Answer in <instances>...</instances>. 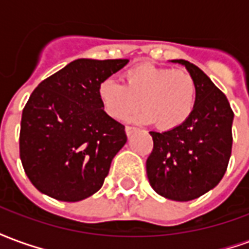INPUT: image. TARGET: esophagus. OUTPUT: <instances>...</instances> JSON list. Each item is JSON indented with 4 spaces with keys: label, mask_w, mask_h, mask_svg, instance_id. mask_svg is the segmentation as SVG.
<instances>
[{
    "label": "esophagus",
    "mask_w": 249,
    "mask_h": 249,
    "mask_svg": "<svg viewBox=\"0 0 249 249\" xmlns=\"http://www.w3.org/2000/svg\"><path fill=\"white\" fill-rule=\"evenodd\" d=\"M136 130H137V128H136V126H129V125H128V126H125V133H126V136H128V137H129V136L132 135L133 132H136Z\"/></svg>",
    "instance_id": "34e87169"
}]
</instances>
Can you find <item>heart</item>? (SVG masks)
Masks as SVG:
<instances>
[{
    "mask_svg": "<svg viewBox=\"0 0 249 249\" xmlns=\"http://www.w3.org/2000/svg\"><path fill=\"white\" fill-rule=\"evenodd\" d=\"M97 98L109 117L124 120L142 107L135 119L171 130L183 125L196 108L197 87L183 69L139 64L124 73V84L112 77L98 82Z\"/></svg>",
    "mask_w": 249,
    "mask_h": 249,
    "instance_id": "1",
    "label": "heart"
}]
</instances>
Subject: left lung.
I'll list each match as a JSON object with an SVG mask.
<instances>
[{"label":"left lung","instance_id":"left-lung-1","mask_svg":"<svg viewBox=\"0 0 249 249\" xmlns=\"http://www.w3.org/2000/svg\"><path fill=\"white\" fill-rule=\"evenodd\" d=\"M183 64L197 87L192 116L175 129L149 132L153 149L146 159L152 188L169 200L189 201L220 183L232 152L233 110L228 98L200 68Z\"/></svg>","mask_w":249,"mask_h":249}]
</instances>
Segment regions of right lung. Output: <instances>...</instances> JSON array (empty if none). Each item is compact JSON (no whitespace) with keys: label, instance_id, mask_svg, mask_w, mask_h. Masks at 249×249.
Returning <instances> with one entry per match:
<instances>
[{"label":"right lung","instance_id":"obj_1","mask_svg":"<svg viewBox=\"0 0 249 249\" xmlns=\"http://www.w3.org/2000/svg\"><path fill=\"white\" fill-rule=\"evenodd\" d=\"M128 60L80 58L45 78L22 110L19 157L32 184L61 201H80L103 187L126 142L124 125L104 112L98 82Z\"/></svg>","mask_w":249,"mask_h":249}]
</instances>
